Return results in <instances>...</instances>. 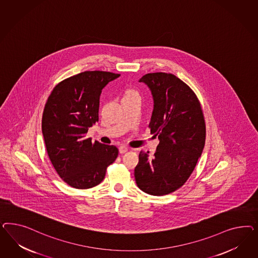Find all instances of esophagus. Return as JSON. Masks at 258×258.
<instances>
[{"mask_svg": "<svg viewBox=\"0 0 258 258\" xmlns=\"http://www.w3.org/2000/svg\"><path fill=\"white\" fill-rule=\"evenodd\" d=\"M127 150H128V148H127V147H125V146H121V147H119V152H120L121 154L125 153Z\"/></svg>", "mask_w": 258, "mask_h": 258, "instance_id": "1", "label": "esophagus"}]
</instances>
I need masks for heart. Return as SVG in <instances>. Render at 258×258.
<instances>
[{
	"label": "heart",
	"instance_id": "heart-1",
	"mask_svg": "<svg viewBox=\"0 0 258 258\" xmlns=\"http://www.w3.org/2000/svg\"><path fill=\"white\" fill-rule=\"evenodd\" d=\"M132 96H138V94L135 91H133V90H127L125 92L124 97H132Z\"/></svg>",
	"mask_w": 258,
	"mask_h": 258
}]
</instances>
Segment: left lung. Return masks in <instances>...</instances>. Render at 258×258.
<instances>
[{
	"instance_id": "obj_1",
	"label": "left lung",
	"mask_w": 258,
	"mask_h": 258,
	"mask_svg": "<svg viewBox=\"0 0 258 258\" xmlns=\"http://www.w3.org/2000/svg\"><path fill=\"white\" fill-rule=\"evenodd\" d=\"M139 82L152 94L149 126L160 143L153 156L141 151L134 177L145 193L167 195L185 183L203 153L206 134L203 110L190 87L172 74H147Z\"/></svg>"
}]
</instances>
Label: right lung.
I'll return each mask as SVG.
<instances>
[{"label": "right lung", "instance_id": "obj_1", "mask_svg": "<svg viewBox=\"0 0 258 258\" xmlns=\"http://www.w3.org/2000/svg\"><path fill=\"white\" fill-rule=\"evenodd\" d=\"M119 77L103 71L83 72L58 83L47 99L41 121L47 153L55 171L72 187L99 184L117 158L115 146L92 144L86 134L98 121L103 88Z\"/></svg>", "mask_w": 258, "mask_h": 258}]
</instances>
